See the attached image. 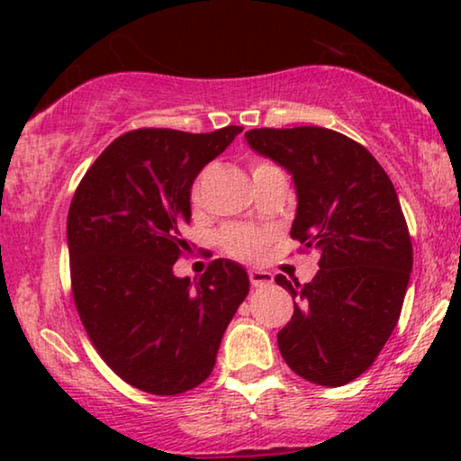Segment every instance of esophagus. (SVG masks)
Masks as SVG:
<instances>
[{"mask_svg":"<svg viewBox=\"0 0 461 461\" xmlns=\"http://www.w3.org/2000/svg\"><path fill=\"white\" fill-rule=\"evenodd\" d=\"M249 281L254 287H267V285H273V275H270L268 270L254 268L249 270Z\"/></svg>","mask_w":461,"mask_h":461,"instance_id":"obj_1","label":"esophagus"}]
</instances>
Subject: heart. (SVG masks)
Here are the masks:
<instances>
[{
  "instance_id": "heart-1",
  "label": "heart",
  "mask_w": 461,
  "mask_h": 461,
  "mask_svg": "<svg viewBox=\"0 0 461 461\" xmlns=\"http://www.w3.org/2000/svg\"><path fill=\"white\" fill-rule=\"evenodd\" d=\"M260 167H268V166L267 163H262V166H258L256 169H260ZM194 194H197V186H194ZM222 243L230 256L256 258L258 254H260L264 241L258 232H251L245 229H230L222 235Z\"/></svg>"
}]
</instances>
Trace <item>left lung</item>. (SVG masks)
I'll return each mask as SVG.
<instances>
[{"instance_id": "left-lung-1", "label": "left lung", "mask_w": 461, "mask_h": 461, "mask_svg": "<svg viewBox=\"0 0 461 461\" xmlns=\"http://www.w3.org/2000/svg\"><path fill=\"white\" fill-rule=\"evenodd\" d=\"M245 140L292 176V237L321 256L306 285L275 276L294 298L281 357L308 382L344 386L380 355L405 300L413 249L399 197L375 157L339 131L262 128Z\"/></svg>"}]
</instances>
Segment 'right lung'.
<instances>
[{
    "label": "right lung",
    "instance_id": "right-lung-1",
    "mask_svg": "<svg viewBox=\"0 0 461 461\" xmlns=\"http://www.w3.org/2000/svg\"><path fill=\"white\" fill-rule=\"evenodd\" d=\"M136 130L87 169L68 207L73 298L92 344L138 390L172 396L207 380L249 292L239 262L213 260L199 281L176 276L188 248L191 188L241 134Z\"/></svg>",
    "mask_w": 461,
    "mask_h": 461
}]
</instances>
